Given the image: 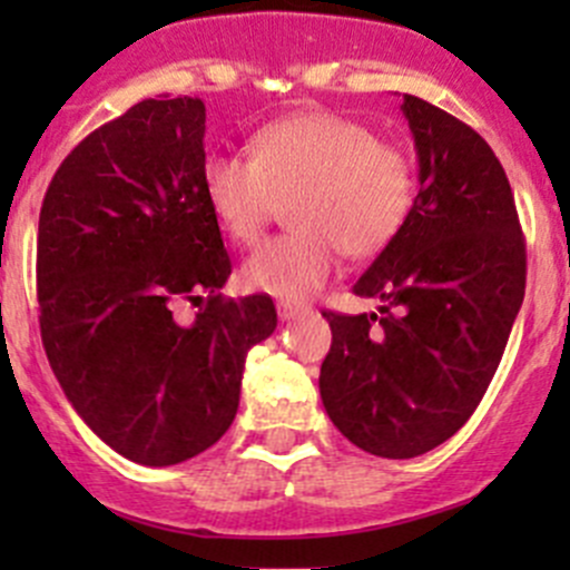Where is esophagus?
Returning a JSON list of instances; mask_svg holds the SVG:
<instances>
[{"mask_svg":"<svg viewBox=\"0 0 570 570\" xmlns=\"http://www.w3.org/2000/svg\"><path fill=\"white\" fill-rule=\"evenodd\" d=\"M301 312H303V308L295 306V303H289V301H281V303H278V317L284 320V322H286V320H295Z\"/></svg>","mask_w":570,"mask_h":570,"instance_id":"34e87169","label":"esophagus"}]
</instances>
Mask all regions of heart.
Segmentation results:
<instances>
[{"label":"heart","instance_id":"b5f03b06","mask_svg":"<svg viewBox=\"0 0 570 570\" xmlns=\"http://www.w3.org/2000/svg\"><path fill=\"white\" fill-rule=\"evenodd\" d=\"M217 226L237 245L256 243L292 198L295 228L245 258L243 284L303 301L333 275L338 253L375 256L405 226L416 174L405 148L333 112L275 120L253 137V154H209L200 170Z\"/></svg>","mask_w":570,"mask_h":570}]
</instances>
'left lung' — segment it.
<instances>
[{"label": "left lung", "mask_w": 570, "mask_h": 570, "mask_svg": "<svg viewBox=\"0 0 570 570\" xmlns=\"http://www.w3.org/2000/svg\"><path fill=\"white\" fill-rule=\"evenodd\" d=\"M419 195L400 234L355 281L377 314L325 312L327 416L377 458H416L480 405L524 303L527 250L497 154L455 115L402 96Z\"/></svg>", "instance_id": "left-lung-1"}]
</instances>
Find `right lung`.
<instances>
[{"label":"right lung","mask_w":570,"mask_h":570,"mask_svg":"<svg viewBox=\"0 0 570 570\" xmlns=\"http://www.w3.org/2000/svg\"><path fill=\"white\" fill-rule=\"evenodd\" d=\"M206 107L146 99L57 168L38 223L40 338L82 422L118 455L174 465L232 428L248 350L278 325L267 295L228 301L204 198ZM189 326L181 299H203Z\"/></svg>","instance_id":"1"}]
</instances>
